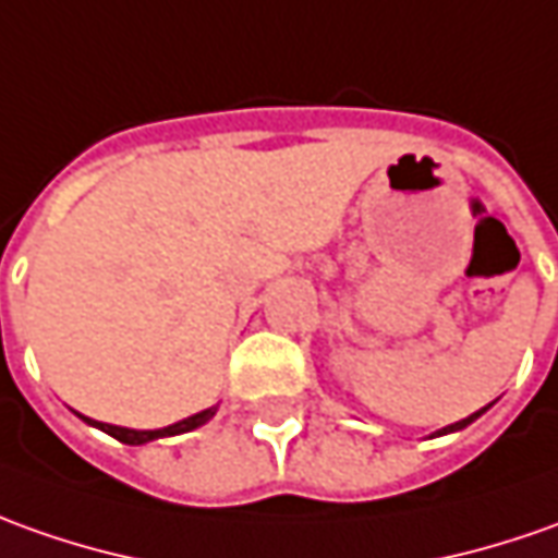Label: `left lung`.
Returning a JSON list of instances; mask_svg holds the SVG:
<instances>
[{
  "instance_id": "1",
  "label": "left lung",
  "mask_w": 558,
  "mask_h": 558,
  "mask_svg": "<svg viewBox=\"0 0 558 558\" xmlns=\"http://www.w3.org/2000/svg\"><path fill=\"white\" fill-rule=\"evenodd\" d=\"M486 409H492V403L480 409V412H473V415H468V418H461V422H454V424H449V427H442V430H437V437H442V434H454V430H464V427L476 422V418H480V415H483Z\"/></svg>"
}]
</instances>
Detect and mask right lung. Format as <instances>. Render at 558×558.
Listing matches in <instances>:
<instances>
[{
  "instance_id": "right-lung-1",
  "label": "right lung",
  "mask_w": 558,
  "mask_h": 558,
  "mask_svg": "<svg viewBox=\"0 0 558 558\" xmlns=\"http://www.w3.org/2000/svg\"><path fill=\"white\" fill-rule=\"evenodd\" d=\"M216 409L219 407H210V409H204V412H195V415H189V418H183V422L168 424V427H158V430H134V427L104 424V422H94V418H88V415H78V418H85L90 427H100L104 434L116 437L119 442H124V446H143V442H151V439L177 437V434H189V430H195V427H201V424H207L210 418H214Z\"/></svg>"
}]
</instances>
